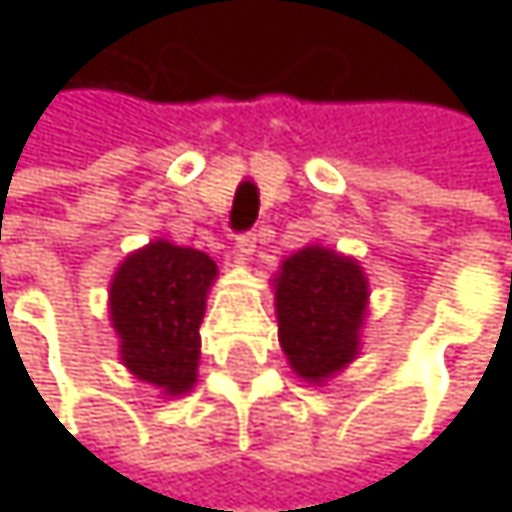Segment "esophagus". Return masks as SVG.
I'll return each mask as SVG.
<instances>
[{
    "mask_svg": "<svg viewBox=\"0 0 512 512\" xmlns=\"http://www.w3.org/2000/svg\"><path fill=\"white\" fill-rule=\"evenodd\" d=\"M255 243H257V237L252 234V231H246V234H237V240H234L237 252H240V255H246V257L255 252Z\"/></svg>",
    "mask_w": 512,
    "mask_h": 512,
    "instance_id": "obj_1",
    "label": "esophagus"
}]
</instances>
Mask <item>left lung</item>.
Masks as SVG:
<instances>
[{"mask_svg": "<svg viewBox=\"0 0 512 512\" xmlns=\"http://www.w3.org/2000/svg\"><path fill=\"white\" fill-rule=\"evenodd\" d=\"M272 281L278 341L290 367L314 385L332 379L358 356L370 296L358 260L305 246L281 260Z\"/></svg>", "mask_w": 512, "mask_h": 512, "instance_id": "obj_1", "label": "left lung"}]
</instances>
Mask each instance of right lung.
Wrapping results in <instances>:
<instances>
[{"label": "right lung", "mask_w": 512, "mask_h": 512, "mask_svg": "<svg viewBox=\"0 0 512 512\" xmlns=\"http://www.w3.org/2000/svg\"><path fill=\"white\" fill-rule=\"evenodd\" d=\"M216 260L198 249L154 240L127 257L109 284V317L121 338L124 367L162 388L186 394L198 379L201 320Z\"/></svg>", "instance_id": "right-lung-1"}]
</instances>
